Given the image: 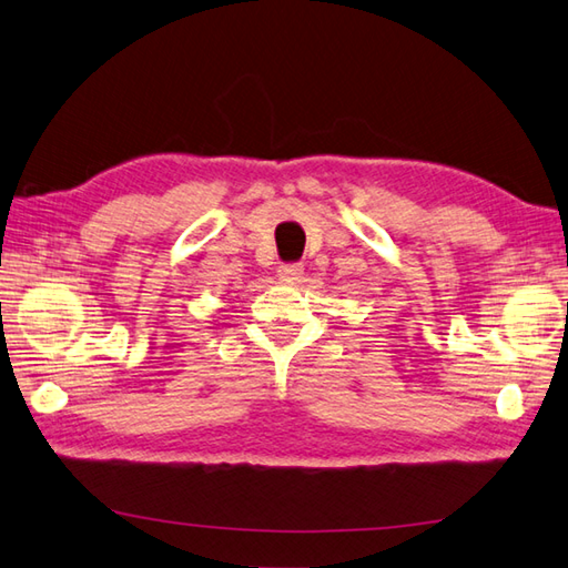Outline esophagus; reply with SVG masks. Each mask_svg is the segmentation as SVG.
I'll use <instances>...</instances> for the list:
<instances>
[{
    "mask_svg": "<svg viewBox=\"0 0 568 568\" xmlns=\"http://www.w3.org/2000/svg\"><path fill=\"white\" fill-rule=\"evenodd\" d=\"M302 273H305L302 263H283V266L278 268V278L281 281H300Z\"/></svg>",
    "mask_w": 568,
    "mask_h": 568,
    "instance_id": "esophagus-1",
    "label": "esophagus"
}]
</instances>
